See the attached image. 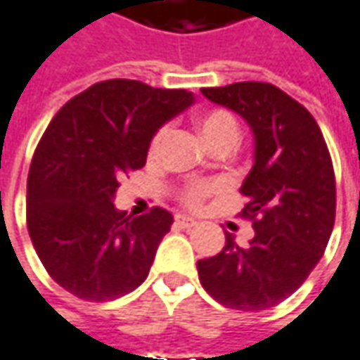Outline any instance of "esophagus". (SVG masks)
Returning a JSON list of instances; mask_svg holds the SVG:
<instances>
[{
  "label": "esophagus",
  "mask_w": 360,
  "mask_h": 360,
  "mask_svg": "<svg viewBox=\"0 0 360 360\" xmlns=\"http://www.w3.org/2000/svg\"><path fill=\"white\" fill-rule=\"evenodd\" d=\"M174 225L178 226V229H192V226H196V221L190 219V217H184V214H176Z\"/></svg>",
  "instance_id": "obj_1"
}]
</instances>
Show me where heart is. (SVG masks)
<instances>
[{"label": "heart", "mask_w": 360, "mask_h": 360, "mask_svg": "<svg viewBox=\"0 0 360 360\" xmlns=\"http://www.w3.org/2000/svg\"><path fill=\"white\" fill-rule=\"evenodd\" d=\"M196 123V129L198 134L202 135V139L207 141V146L210 150L219 148V146H231L235 148L239 137H241V127H239V121L235 119L233 113H229L225 109H210L200 113L198 117L194 119ZM168 135V129H160L158 134L153 135L152 143H150V155H155L160 152L164 139ZM217 190L214 182H192L186 184L182 192H180V198L182 202L190 208L200 207L205 202V198H208L212 192Z\"/></svg>", "instance_id": "obj_1"}]
</instances>
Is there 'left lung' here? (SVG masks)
<instances>
[{"label":"left lung","instance_id":"8db88e82","mask_svg":"<svg viewBox=\"0 0 360 360\" xmlns=\"http://www.w3.org/2000/svg\"><path fill=\"white\" fill-rule=\"evenodd\" d=\"M202 95L241 115L253 131L241 217L255 235L239 245L226 233L223 251L196 263L198 279L226 308L267 310L296 292L328 245L336 214L333 160L310 111L269 82H233Z\"/></svg>","mask_w":360,"mask_h":360}]
</instances>
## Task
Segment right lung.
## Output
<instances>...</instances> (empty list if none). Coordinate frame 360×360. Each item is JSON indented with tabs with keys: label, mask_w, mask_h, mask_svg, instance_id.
I'll list each match as a JSON object with an SVG mask.
<instances>
[{
	"label": "right lung",
	"mask_w": 360,
	"mask_h": 360,
	"mask_svg": "<svg viewBox=\"0 0 360 360\" xmlns=\"http://www.w3.org/2000/svg\"><path fill=\"white\" fill-rule=\"evenodd\" d=\"M192 101L184 89L111 79L50 121L27 174V233L50 278L72 296L107 302L146 281L174 219L160 207L125 217L113 198L119 180L146 166L155 131Z\"/></svg>",
	"instance_id": "1"
}]
</instances>
